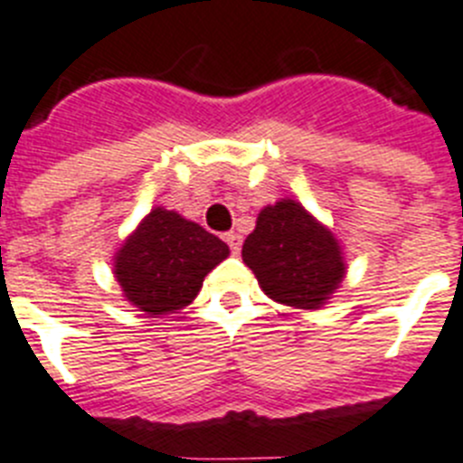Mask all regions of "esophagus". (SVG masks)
I'll return each mask as SVG.
<instances>
[{
  "instance_id": "1",
  "label": "esophagus",
  "mask_w": 463,
  "mask_h": 463,
  "mask_svg": "<svg viewBox=\"0 0 463 463\" xmlns=\"http://www.w3.org/2000/svg\"><path fill=\"white\" fill-rule=\"evenodd\" d=\"M228 242V247H231L232 254H237L240 249H242V235L240 232H226V237H223Z\"/></svg>"
}]
</instances>
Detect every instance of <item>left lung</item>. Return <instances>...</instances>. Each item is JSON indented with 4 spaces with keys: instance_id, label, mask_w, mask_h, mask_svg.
<instances>
[{
    "instance_id": "obj_1",
    "label": "left lung",
    "mask_w": 463,
    "mask_h": 463,
    "mask_svg": "<svg viewBox=\"0 0 463 463\" xmlns=\"http://www.w3.org/2000/svg\"><path fill=\"white\" fill-rule=\"evenodd\" d=\"M242 260L265 296L298 309L321 307L345 277L340 242L296 200L260 209L254 232L244 240Z\"/></svg>"
}]
</instances>
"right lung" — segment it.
Masks as SVG:
<instances>
[{"label":"right lung","instance_id":"obj_1","mask_svg":"<svg viewBox=\"0 0 463 463\" xmlns=\"http://www.w3.org/2000/svg\"><path fill=\"white\" fill-rule=\"evenodd\" d=\"M231 249L203 226L156 207L114 256V275L126 300L146 315H170L193 303Z\"/></svg>","mask_w":463,"mask_h":463}]
</instances>
